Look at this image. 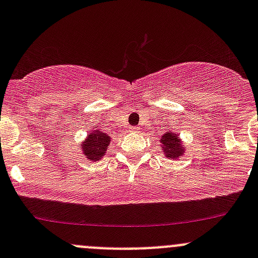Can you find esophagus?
<instances>
[{
  "label": "esophagus",
  "instance_id": "34e87169",
  "mask_svg": "<svg viewBox=\"0 0 258 258\" xmlns=\"http://www.w3.org/2000/svg\"><path fill=\"white\" fill-rule=\"evenodd\" d=\"M130 131H131V132H137V131H139V128H137V127H130Z\"/></svg>",
  "mask_w": 258,
  "mask_h": 258
}]
</instances>
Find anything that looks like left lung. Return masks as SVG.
I'll return each mask as SVG.
<instances>
[{"label": "left lung", "instance_id": "left-lung-1", "mask_svg": "<svg viewBox=\"0 0 258 258\" xmlns=\"http://www.w3.org/2000/svg\"><path fill=\"white\" fill-rule=\"evenodd\" d=\"M161 150L165 156L171 160H177L184 155V146L177 134L172 131H167L161 137Z\"/></svg>", "mask_w": 258, "mask_h": 258}]
</instances>
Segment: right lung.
Returning <instances> with one entry per match:
<instances>
[{
  "label": "right lung",
  "mask_w": 258,
  "mask_h": 258,
  "mask_svg": "<svg viewBox=\"0 0 258 258\" xmlns=\"http://www.w3.org/2000/svg\"><path fill=\"white\" fill-rule=\"evenodd\" d=\"M111 137L101 130H91L87 137L81 144V151L91 162L101 160L105 156L107 147L110 146Z\"/></svg>",
  "instance_id": "right-lung-1"
}]
</instances>
